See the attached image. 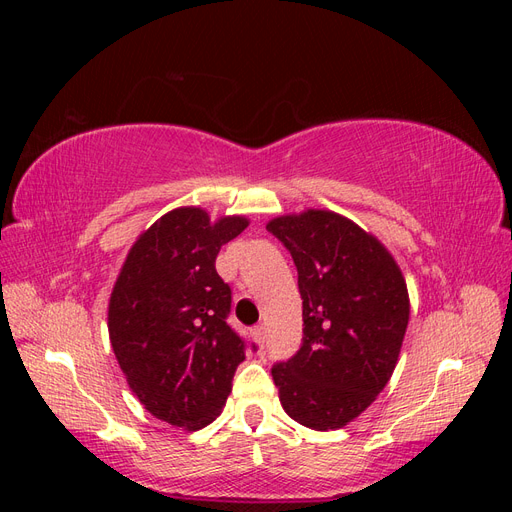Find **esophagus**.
I'll use <instances>...</instances> for the list:
<instances>
[{"instance_id":"obj_1","label":"esophagus","mask_w":512,"mask_h":512,"mask_svg":"<svg viewBox=\"0 0 512 512\" xmlns=\"http://www.w3.org/2000/svg\"><path fill=\"white\" fill-rule=\"evenodd\" d=\"M252 335H254L256 344H258L260 348L265 346V342H267V331H265V327H262V324H258V327H254V329H252Z\"/></svg>"}]
</instances>
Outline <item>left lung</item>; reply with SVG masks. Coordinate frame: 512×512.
Instances as JSON below:
<instances>
[{
    "instance_id": "left-lung-1",
    "label": "left lung",
    "mask_w": 512,
    "mask_h": 512,
    "mask_svg": "<svg viewBox=\"0 0 512 512\" xmlns=\"http://www.w3.org/2000/svg\"><path fill=\"white\" fill-rule=\"evenodd\" d=\"M299 275L303 339L271 367L286 414L339 429L389 382L408 329L406 280L384 245L331 211L284 215L267 224Z\"/></svg>"
}]
</instances>
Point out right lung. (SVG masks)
<instances>
[{
	"instance_id": "obj_1",
	"label": "right lung",
	"mask_w": 512,
	"mask_h": 512,
	"mask_svg": "<svg viewBox=\"0 0 512 512\" xmlns=\"http://www.w3.org/2000/svg\"><path fill=\"white\" fill-rule=\"evenodd\" d=\"M245 218L211 224L203 209H175L143 232L108 303V335L132 393L160 421L209 425L254 344L230 327V286L215 271L220 247Z\"/></svg>"
}]
</instances>
